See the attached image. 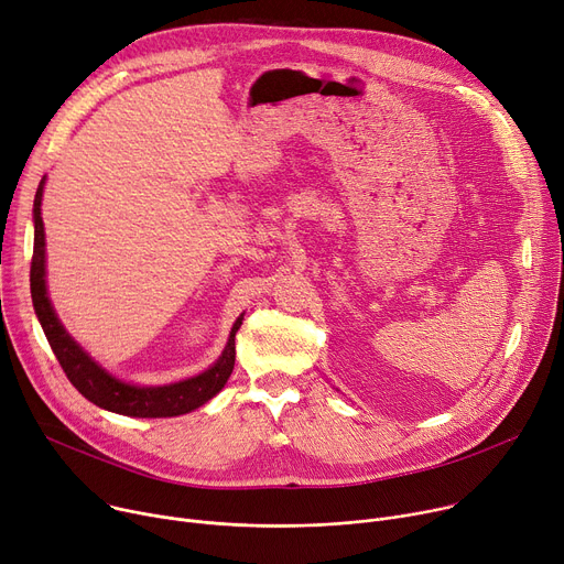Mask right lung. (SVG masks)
Segmentation results:
<instances>
[{"mask_svg": "<svg viewBox=\"0 0 564 564\" xmlns=\"http://www.w3.org/2000/svg\"><path fill=\"white\" fill-rule=\"evenodd\" d=\"M43 185L41 181L33 199V256H31V299L37 319L47 335V343L61 362L65 377L69 383L77 388L88 401L95 405L118 412V415L129 417H176L185 415L199 405H204L208 399H213L224 383L229 381L234 365H236V333L242 324V317L231 328L229 343L219 360L206 369L199 377H193L181 383L161 386V388H142L131 386L124 381H118L104 371L84 349L72 340L61 326L45 288V229H43V215H41V202H43Z\"/></svg>", "mask_w": 564, "mask_h": 564, "instance_id": "add662e5", "label": "right lung"}]
</instances>
